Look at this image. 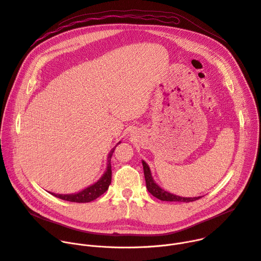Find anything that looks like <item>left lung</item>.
Listing matches in <instances>:
<instances>
[{
  "instance_id": "1",
  "label": "left lung",
  "mask_w": 261,
  "mask_h": 261,
  "mask_svg": "<svg viewBox=\"0 0 261 261\" xmlns=\"http://www.w3.org/2000/svg\"><path fill=\"white\" fill-rule=\"evenodd\" d=\"M143 167H144V174H145V179H146V184H147V189L151 195H153L155 198L161 200V201H169V202H193L196 200L201 199L202 197H195V198H184L180 196H176L174 194H171L167 191H164L159 185L156 184V182L153 180L151 171L149 165L143 160Z\"/></svg>"
}]
</instances>
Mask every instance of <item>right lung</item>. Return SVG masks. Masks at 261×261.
Masks as SVG:
<instances>
[{
    "label": "right lung",
    "mask_w": 261,
    "mask_h": 261,
    "mask_svg": "<svg viewBox=\"0 0 261 261\" xmlns=\"http://www.w3.org/2000/svg\"><path fill=\"white\" fill-rule=\"evenodd\" d=\"M118 144H121V143H118ZM116 146L108 154L106 171L103 174V176L100 178V180H98L96 183L86 187L85 189H83V191H81L77 194H72V195H58V194H53V193H51V194L61 200L68 201V202H76V203H88V202L96 200L100 196H102L107 191L110 183H111V156H112Z\"/></svg>",
    "instance_id": "right-lung-1"
}]
</instances>
